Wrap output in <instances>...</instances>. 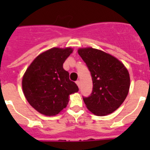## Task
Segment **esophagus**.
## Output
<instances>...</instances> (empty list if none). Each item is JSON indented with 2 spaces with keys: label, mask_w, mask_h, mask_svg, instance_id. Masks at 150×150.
<instances>
[{
  "label": "esophagus",
  "mask_w": 150,
  "mask_h": 150,
  "mask_svg": "<svg viewBox=\"0 0 150 150\" xmlns=\"http://www.w3.org/2000/svg\"><path fill=\"white\" fill-rule=\"evenodd\" d=\"M76 84H77L78 87L79 88V87H80V82H79V81H76Z\"/></svg>",
  "instance_id": "esophagus-1"
}]
</instances>
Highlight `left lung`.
<instances>
[{"mask_svg": "<svg viewBox=\"0 0 150 150\" xmlns=\"http://www.w3.org/2000/svg\"><path fill=\"white\" fill-rule=\"evenodd\" d=\"M78 53L86 62L93 79V92L83 98L89 111L96 116L114 112L128 96L130 76L128 69L115 57L93 47L79 48Z\"/></svg>", "mask_w": 150, "mask_h": 150, "instance_id": "obj_1", "label": "left lung"}]
</instances>
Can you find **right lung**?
Wrapping results in <instances>:
<instances>
[{
    "mask_svg": "<svg viewBox=\"0 0 150 150\" xmlns=\"http://www.w3.org/2000/svg\"><path fill=\"white\" fill-rule=\"evenodd\" d=\"M72 52L71 47L49 49L39 54L24 73L22 86L25 97L41 114H58L67 107L71 94L79 91L63 68Z\"/></svg>",
    "mask_w": 150,
    "mask_h": 150,
    "instance_id": "add662e5",
    "label": "right lung"
}]
</instances>
